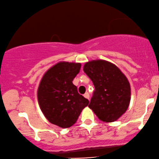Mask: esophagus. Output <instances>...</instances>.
<instances>
[{"instance_id": "obj_1", "label": "esophagus", "mask_w": 159, "mask_h": 159, "mask_svg": "<svg viewBox=\"0 0 159 159\" xmlns=\"http://www.w3.org/2000/svg\"><path fill=\"white\" fill-rule=\"evenodd\" d=\"M84 98H87V99H89V94L88 93V92H86V93L84 94Z\"/></svg>"}]
</instances>
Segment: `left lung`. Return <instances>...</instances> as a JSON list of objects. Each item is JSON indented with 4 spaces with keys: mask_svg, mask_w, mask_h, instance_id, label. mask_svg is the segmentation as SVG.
<instances>
[{
    "mask_svg": "<svg viewBox=\"0 0 159 159\" xmlns=\"http://www.w3.org/2000/svg\"><path fill=\"white\" fill-rule=\"evenodd\" d=\"M95 88L89 108L102 121H116L127 111L130 86L126 76L115 65L105 60H92L84 66Z\"/></svg>",
    "mask_w": 159,
    "mask_h": 159,
    "instance_id": "left-lung-1",
    "label": "left lung"
}]
</instances>
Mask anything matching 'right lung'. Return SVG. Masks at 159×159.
<instances>
[{"instance_id":"right-lung-1","label":"right lung","mask_w":159,"mask_h":159,"mask_svg":"<svg viewBox=\"0 0 159 159\" xmlns=\"http://www.w3.org/2000/svg\"><path fill=\"white\" fill-rule=\"evenodd\" d=\"M81 67L80 63L60 61L44 74L38 87L41 111L48 121L60 128H67L75 124L89 103L73 84Z\"/></svg>"}]
</instances>
